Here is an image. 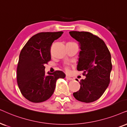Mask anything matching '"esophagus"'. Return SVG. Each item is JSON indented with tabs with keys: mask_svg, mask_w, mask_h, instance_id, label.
Wrapping results in <instances>:
<instances>
[{
	"mask_svg": "<svg viewBox=\"0 0 127 127\" xmlns=\"http://www.w3.org/2000/svg\"><path fill=\"white\" fill-rule=\"evenodd\" d=\"M65 78H66V79H67V80H73V78L70 77L68 76V75H66V76H65Z\"/></svg>",
	"mask_w": 127,
	"mask_h": 127,
	"instance_id": "34e87169",
	"label": "esophagus"
}]
</instances>
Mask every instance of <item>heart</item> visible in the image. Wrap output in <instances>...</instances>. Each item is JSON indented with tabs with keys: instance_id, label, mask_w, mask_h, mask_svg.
Returning <instances> with one entry per match:
<instances>
[{
	"instance_id": "heart-1",
	"label": "heart",
	"mask_w": 127,
	"mask_h": 127,
	"mask_svg": "<svg viewBox=\"0 0 127 127\" xmlns=\"http://www.w3.org/2000/svg\"><path fill=\"white\" fill-rule=\"evenodd\" d=\"M65 70H66L67 71H68V68H65Z\"/></svg>"
}]
</instances>
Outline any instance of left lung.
Returning a JSON list of instances; mask_svg holds the SVG:
<instances>
[{
	"label": "left lung",
	"mask_w": 127,
	"mask_h": 127,
	"mask_svg": "<svg viewBox=\"0 0 127 127\" xmlns=\"http://www.w3.org/2000/svg\"><path fill=\"white\" fill-rule=\"evenodd\" d=\"M69 33L79 42L81 50L77 69L83 71V75L86 77L80 81V89L73 96L86 103L95 101L101 97L110 83L112 70L110 51L102 39L90 32L72 31Z\"/></svg>",
	"instance_id": "left-lung-1"
}]
</instances>
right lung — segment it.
<instances>
[{
    "label": "right lung",
    "mask_w": 127,
    "mask_h": 127,
    "mask_svg": "<svg viewBox=\"0 0 127 127\" xmlns=\"http://www.w3.org/2000/svg\"><path fill=\"white\" fill-rule=\"evenodd\" d=\"M63 32H41L29 40L21 50L17 68V81L24 97L33 102H41L53 94L58 78H64L62 71L48 72L44 65L51 60L52 43Z\"/></svg>",
    "instance_id": "obj_1"
}]
</instances>
